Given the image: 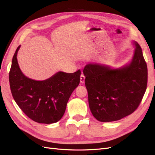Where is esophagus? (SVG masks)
<instances>
[{
    "label": "esophagus",
    "mask_w": 155,
    "mask_h": 155,
    "mask_svg": "<svg viewBox=\"0 0 155 155\" xmlns=\"http://www.w3.org/2000/svg\"><path fill=\"white\" fill-rule=\"evenodd\" d=\"M84 81H85V77H84V75L82 74L81 75V83L84 84Z\"/></svg>",
    "instance_id": "esophagus-1"
}]
</instances>
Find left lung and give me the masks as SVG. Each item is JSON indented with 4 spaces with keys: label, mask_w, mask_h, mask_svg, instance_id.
I'll return each instance as SVG.
<instances>
[{
    "label": "left lung",
    "mask_w": 155,
    "mask_h": 155,
    "mask_svg": "<svg viewBox=\"0 0 155 155\" xmlns=\"http://www.w3.org/2000/svg\"><path fill=\"white\" fill-rule=\"evenodd\" d=\"M131 60L119 68L88 63L83 69L88 103L101 122L119 120L138 108L147 87V68L139 44L132 41Z\"/></svg>",
    "instance_id": "8db88e82"
}]
</instances>
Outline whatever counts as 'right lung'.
Wrapping results in <instances>:
<instances>
[{
	"label": "right lung",
	"mask_w": 155,
	"mask_h": 155,
	"mask_svg": "<svg viewBox=\"0 0 155 155\" xmlns=\"http://www.w3.org/2000/svg\"><path fill=\"white\" fill-rule=\"evenodd\" d=\"M15 51L9 81L13 97L26 116L39 123L58 122L65 113L69 97L80 83L81 71H58L46 80L36 81L22 73Z\"/></svg>",
	"instance_id": "obj_1"
}]
</instances>
